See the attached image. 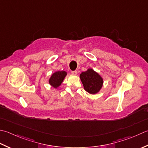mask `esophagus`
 I'll return each instance as SVG.
<instances>
[{"instance_id":"34e87169","label":"esophagus","mask_w":148,"mask_h":148,"mask_svg":"<svg viewBox=\"0 0 148 148\" xmlns=\"http://www.w3.org/2000/svg\"><path fill=\"white\" fill-rule=\"evenodd\" d=\"M71 74H72V75H75V76H76V75H77V72L76 71H72V72H71Z\"/></svg>"}]
</instances>
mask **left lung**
<instances>
[{"label":"left lung","mask_w":148,"mask_h":148,"mask_svg":"<svg viewBox=\"0 0 148 148\" xmlns=\"http://www.w3.org/2000/svg\"><path fill=\"white\" fill-rule=\"evenodd\" d=\"M79 77L84 89L90 94H97L103 86V77L92 68H89L86 71L82 72Z\"/></svg>","instance_id":"1"}]
</instances>
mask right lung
<instances>
[{"label":"right lung","mask_w":148,"mask_h":148,"mask_svg":"<svg viewBox=\"0 0 148 148\" xmlns=\"http://www.w3.org/2000/svg\"><path fill=\"white\" fill-rule=\"evenodd\" d=\"M66 75H67V72L64 71L54 72L49 77V84L52 87L57 89L62 85Z\"/></svg>","instance_id":"right-lung-1"}]
</instances>
